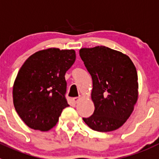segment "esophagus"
Masks as SVG:
<instances>
[{"instance_id":"1","label":"esophagus","mask_w":159,"mask_h":159,"mask_svg":"<svg viewBox=\"0 0 159 159\" xmlns=\"http://www.w3.org/2000/svg\"><path fill=\"white\" fill-rule=\"evenodd\" d=\"M80 100H81V97H74V98H73V101L74 102V104H78Z\"/></svg>"}]
</instances>
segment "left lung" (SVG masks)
I'll use <instances>...</instances> for the list:
<instances>
[{"label": "left lung", "instance_id": "left-lung-1", "mask_svg": "<svg viewBox=\"0 0 159 159\" xmlns=\"http://www.w3.org/2000/svg\"><path fill=\"white\" fill-rule=\"evenodd\" d=\"M79 53L92 77L95 107L83 120L94 131H115L129 118L138 100L136 68L128 55L104 46L81 48Z\"/></svg>", "mask_w": 159, "mask_h": 159}]
</instances>
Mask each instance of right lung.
I'll return each mask as SVG.
<instances>
[{
    "label": "right lung",
    "instance_id": "add662e5",
    "mask_svg": "<svg viewBox=\"0 0 159 159\" xmlns=\"http://www.w3.org/2000/svg\"><path fill=\"white\" fill-rule=\"evenodd\" d=\"M75 59L74 50L48 48L34 53L20 67L12 88L13 104L30 128L49 131L69 106L65 74Z\"/></svg>",
    "mask_w": 159,
    "mask_h": 159
}]
</instances>
